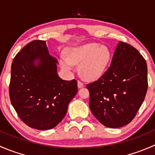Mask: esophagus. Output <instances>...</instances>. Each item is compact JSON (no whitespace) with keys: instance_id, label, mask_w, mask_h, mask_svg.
I'll return each mask as SVG.
<instances>
[{"instance_id":"esophagus-1","label":"esophagus","mask_w":155,"mask_h":155,"mask_svg":"<svg viewBox=\"0 0 155 155\" xmlns=\"http://www.w3.org/2000/svg\"><path fill=\"white\" fill-rule=\"evenodd\" d=\"M84 86V83L83 82H82L81 81H78V87L79 88H81V87H82Z\"/></svg>"}]
</instances>
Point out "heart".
I'll return each instance as SVG.
<instances>
[{
    "label": "heart",
    "mask_w": 155,
    "mask_h": 155,
    "mask_svg": "<svg viewBox=\"0 0 155 155\" xmlns=\"http://www.w3.org/2000/svg\"><path fill=\"white\" fill-rule=\"evenodd\" d=\"M110 51L105 46L87 43L68 48L67 57L61 54L59 63L63 70L70 71L73 65H79V72L83 79L92 81L101 77L110 61Z\"/></svg>",
    "instance_id": "obj_1"
}]
</instances>
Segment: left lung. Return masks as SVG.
I'll return each instance as SVG.
<instances>
[{
	"label": "left lung",
	"instance_id": "left-lung-1",
	"mask_svg": "<svg viewBox=\"0 0 155 155\" xmlns=\"http://www.w3.org/2000/svg\"><path fill=\"white\" fill-rule=\"evenodd\" d=\"M89 107L104 126L129 124L143 104L148 89L147 64L138 50L119 42L107 71L87 84Z\"/></svg>",
	"mask_w": 155,
	"mask_h": 155
}]
</instances>
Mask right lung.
Returning a JSON list of instances; mask_svg holds the SVG:
<instances>
[{
    "instance_id": "right-lung-1",
    "label": "right lung",
    "mask_w": 155,
    "mask_h": 155,
    "mask_svg": "<svg viewBox=\"0 0 155 155\" xmlns=\"http://www.w3.org/2000/svg\"><path fill=\"white\" fill-rule=\"evenodd\" d=\"M57 62L48 53L46 42L37 40L21 48L12 61L11 104L30 127L45 130L58 125L77 93V81L61 79Z\"/></svg>"
}]
</instances>
